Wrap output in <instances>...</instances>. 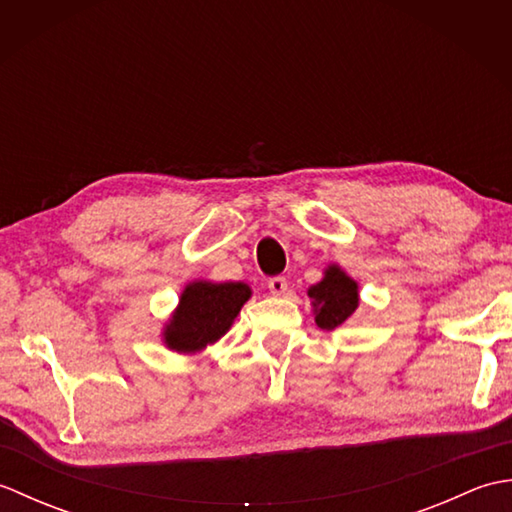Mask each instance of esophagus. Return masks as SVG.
<instances>
[{
    "label": "esophagus",
    "instance_id": "obj_1",
    "mask_svg": "<svg viewBox=\"0 0 512 512\" xmlns=\"http://www.w3.org/2000/svg\"><path fill=\"white\" fill-rule=\"evenodd\" d=\"M268 288H270V292H273V295H286V290H288V281H286V277H270L268 279Z\"/></svg>",
    "mask_w": 512,
    "mask_h": 512
}]
</instances>
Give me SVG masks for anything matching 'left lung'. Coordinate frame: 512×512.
<instances>
[{"label": "left lung", "instance_id": "left-lung-1", "mask_svg": "<svg viewBox=\"0 0 512 512\" xmlns=\"http://www.w3.org/2000/svg\"><path fill=\"white\" fill-rule=\"evenodd\" d=\"M314 312H317V325L323 330H336L352 312L358 308V286L347 277L339 266L325 270L323 281L308 290Z\"/></svg>", "mask_w": 512, "mask_h": 512}]
</instances>
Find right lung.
I'll use <instances>...</instances> for the list:
<instances>
[{"label":"right lung","instance_id":"add662e5","mask_svg":"<svg viewBox=\"0 0 512 512\" xmlns=\"http://www.w3.org/2000/svg\"><path fill=\"white\" fill-rule=\"evenodd\" d=\"M248 297L250 288L242 281L189 284L180 297V308L167 325V345L176 352H198L215 343L231 328Z\"/></svg>","mask_w":512,"mask_h":512}]
</instances>
